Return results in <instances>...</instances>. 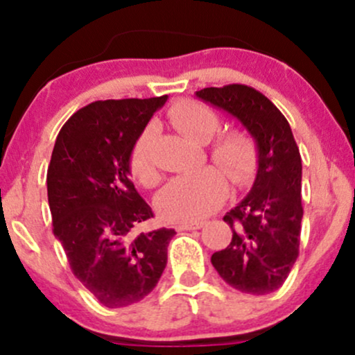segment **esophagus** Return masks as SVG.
<instances>
[{
  "instance_id": "34e87169",
  "label": "esophagus",
  "mask_w": 355,
  "mask_h": 355,
  "mask_svg": "<svg viewBox=\"0 0 355 355\" xmlns=\"http://www.w3.org/2000/svg\"><path fill=\"white\" fill-rule=\"evenodd\" d=\"M203 227V222H182L177 223V230H198Z\"/></svg>"
}]
</instances>
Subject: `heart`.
I'll list each match as a JSON object with an SVG mask.
<instances>
[{"instance_id": "heart-1", "label": "heart", "mask_w": 355, "mask_h": 355, "mask_svg": "<svg viewBox=\"0 0 355 355\" xmlns=\"http://www.w3.org/2000/svg\"><path fill=\"white\" fill-rule=\"evenodd\" d=\"M170 120L190 140L207 144L220 130V116L200 101H183L170 112ZM155 128L146 126L137 138L132 152V168L144 183L157 178L150 144ZM210 158L227 173L229 180L240 185L248 178L255 165V145L247 133L234 130L220 135L210 146ZM227 195V182L217 168L195 170L173 177L157 198L162 217L172 222H191L217 210Z\"/></svg>"}]
</instances>
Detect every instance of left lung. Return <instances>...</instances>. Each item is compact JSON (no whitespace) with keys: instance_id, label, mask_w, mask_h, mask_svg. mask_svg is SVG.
I'll list each match as a JSON object with an SVG mask.
<instances>
[{"instance_id":"1","label":"left lung","mask_w":355,"mask_h":355,"mask_svg":"<svg viewBox=\"0 0 355 355\" xmlns=\"http://www.w3.org/2000/svg\"><path fill=\"white\" fill-rule=\"evenodd\" d=\"M197 98L242 123L257 146V175L225 220L229 247L211 255L218 275L243 294L266 295L282 287L299 257L302 223V160L280 110L245 85L203 88Z\"/></svg>"}]
</instances>
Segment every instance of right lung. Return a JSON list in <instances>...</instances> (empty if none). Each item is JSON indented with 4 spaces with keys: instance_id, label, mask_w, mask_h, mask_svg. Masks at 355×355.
<instances>
[{
    "instance_id": "1",
    "label": "right lung",
    "mask_w": 355,
    "mask_h": 355,
    "mask_svg": "<svg viewBox=\"0 0 355 355\" xmlns=\"http://www.w3.org/2000/svg\"><path fill=\"white\" fill-rule=\"evenodd\" d=\"M168 96L93 101L63 125L48 166L53 234L71 272L108 309L140 302L177 232L137 234L153 211L130 180L133 145Z\"/></svg>"
}]
</instances>
